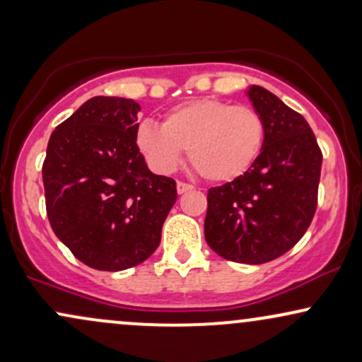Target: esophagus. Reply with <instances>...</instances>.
Here are the masks:
<instances>
[{
  "label": "esophagus",
  "mask_w": 362,
  "mask_h": 362,
  "mask_svg": "<svg viewBox=\"0 0 362 362\" xmlns=\"http://www.w3.org/2000/svg\"><path fill=\"white\" fill-rule=\"evenodd\" d=\"M192 189H194V187L185 184V182H177V192L178 194H185V192H189V190H192Z\"/></svg>",
  "instance_id": "34e87169"
}]
</instances>
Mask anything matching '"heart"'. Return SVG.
I'll return each mask as SVG.
<instances>
[{
	"instance_id": "1",
	"label": "heart",
	"mask_w": 362,
	"mask_h": 362,
	"mask_svg": "<svg viewBox=\"0 0 362 362\" xmlns=\"http://www.w3.org/2000/svg\"><path fill=\"white\" fill-rule=\"evenodd\" d=\"M134 141L155 172H173L189 149L190 161L206 180L233 182L259 160L265 122L250 107L202 98L170 110L163 126L143 120Z\"/></svg>"
}]
</instances>
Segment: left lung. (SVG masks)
<instances>
[{"label":"left lung","mask_w":362,"mask_h":362,"mask_svg":"<svg viewBox=\"0 0 362 362\" xmlns=\"http://www.w3.org/2000/svg\"><path fill=\"white\" fill-rule=\"evenodd\" d=\"M245 93L265 122L264 149L245 175L209 189L204 236L223 259L265 264L291 250L308 230L322 151L305 117L281 98L259 85Z\"/></svg>","instance_id":"left-lung-1"}]
</instances>
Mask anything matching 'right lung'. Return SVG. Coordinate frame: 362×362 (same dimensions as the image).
<instances>
[{
    "label": "right lung",
    "mask_w": 362,
    "mask_h": 362,
    "mask_svg": "<svg viewBox=\"0 0 362 362\" xmlns=\"http://www.w3.org/2000/svg\"><path fill=\"white\" fill-rule=\"evenodd\" d=\"M141 105L93 97L56 127L42 167L52 231L83 264L117 272L156 250L177 201L175 180L155 175L136 146Z\"/></svg>",
    "instance_id": "right-lung-1"
}]
</instances>
